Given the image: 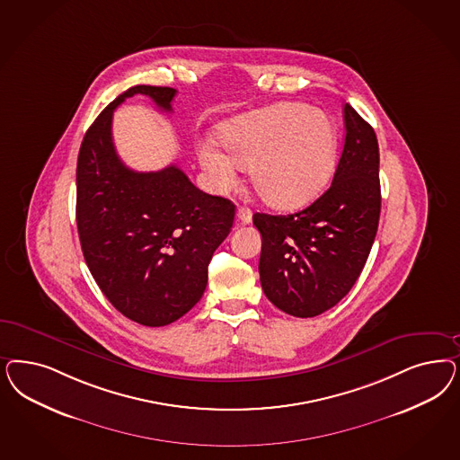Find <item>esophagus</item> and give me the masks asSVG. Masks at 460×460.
<instances>
[{
	"label": "esophagus",
	"instance_id": "esophagus-1",
	"mask_svg": "<svg viewBox=\"0 0 460 460\" xmlns=\"http://www.w3.org/2000/svg\"><path fill=\"white\" fill-rule=\"evenodd\" d=\"M237 222L242 223V225H249L252 222V211L249 208L238 207Z\"/></svg>",
	"mask_w": 460,
	"mask_h": 460
}]
</instances>
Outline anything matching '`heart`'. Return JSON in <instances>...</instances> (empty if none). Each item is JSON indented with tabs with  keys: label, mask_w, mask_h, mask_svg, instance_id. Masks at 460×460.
<instances>
[{
	"label": "heart",
	"mask_w": 460,
	"mask_h": 460,
	"mask_svg": "<svg viewBox=\"0 0 460 460\" xmlns=\"http://www.w3.org/2000/svg\"><path fill=\"white\" fill-rule=\"evenodd\" d=\"M220 147L198 148L201 167L218 186L234 181V162L249 167L255 193L269 207L297 209L313 201L332 178L337 132L323 111L278 104L226 119L217 128Z\"/></svg>",
	"instance_id": "1"
}]
</instances>
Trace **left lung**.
Returning <instances> with one entry per match:
<instances>
[{"label":"left lung","instance_id":"obj_1","mask_svg":"<svg viewBox=\"0 0 460 460\" xmlns=\"http://www.w3.org/2000/svg\"><path fill=\"white\" fill-rule=\"evenodd\" d=\"M345 142L332 186L293 215L255 213L267 299L288 314L312 318L333 308L356 284L381 213L379 146L371 125L343 106Z\"/></svg>","mask_w":460,"mask_h":460}]
</instances>
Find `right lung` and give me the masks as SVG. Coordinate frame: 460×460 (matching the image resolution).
Returning <instances> with one entry per match:
<instances>
[{"label":"right lung","mask_w":460,"mask_h":460,"mask_svg":"<svg viewBox=\"0 0 460 460\" xmlns=\"http://www.w3.org/2000/svg\"><path fill=\"white\" fill-rule=\"evenodd\" d=\"M134 94L171 111L176 89H127L93 121L77 157L75 222L84 261L108 301L132 322L164 326L203 296L208 264L232 230L235 205L198 190L178 165L137 172L121 163L111 119Z\"/></svg>","instance_id":"obj_1"}]
</instances>
